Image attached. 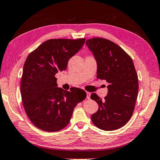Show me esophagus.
<instances>
[{
    "mask_svg": "<svg viewBox=\"0 0 160 160\" xmlns=\"http://www.w3.org/2000/svg\"><path fill=\"white\" fill-rule=\"evenodd\" d=\"M86 94H87V98L90 99V95H91V93H90V92H87Z\"/></svg>",
    "mask_w": 160,
    "mask_h": 160,
    "instance_id": "34e87169",
    "label": "esophagus"
}]
</instances>
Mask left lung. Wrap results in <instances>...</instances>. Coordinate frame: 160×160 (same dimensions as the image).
Here are the masks:
<instances>
[{"label":"left lung","instance_id":"obj_1","mask_svg":"<svg viewBox=\"0 0 160 160\" xmlns=\"http://www.w3.org/2000/svg\"><path fill=\"white\" fill-rule=\"evenodd\" d=\"M85 44L97 62V78L108 83L104 101L95 92L91 94V99L98 105L91 120L102 130L118 129L132 117L137 98L139 82L133 60L124 50L108 39L92 38Z\"/></svg>","mask_w":160,"mask_h":160}]
</instances>
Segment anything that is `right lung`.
I'll use <instances>...</instances> for the list:
<instances>
[{
    "instance_id": "obj_1",
    "label": "right lung",
    "mask_w": 160,
    "mask_h": 160,
    "mask_svg": "<svg viewBox=\"0 0 160 160\" xmlns=\"http://www.w3.org/2000/svg\"><path fill=\"white\" fill-rule=\"evenodd\" d=\"M85 39H49L29 54L23 65L21 95L31 121L40 129L57 132L70 123L74 108L86 98L78 88L57 87L55 74L65 71L69 59L82 48Z\"/></svg>"
}]
</instances>
